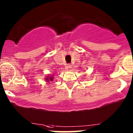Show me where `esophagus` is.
Masks as SVG:
<instances>
[{
  "instance_id": "obj_1",
  "label": "esophagus",
  "mask_w": 133,
  "mask_h": 133,
  "mask_svg": "<svg viewBox=\"0 0 133 133\" xmlns=\"http://www.w3.org/2000/svg\"><path fill=\"white\" fill-rule=\"evenodd\" d=\"M67 67H68V69H71V68H72V65H71V64H68L67 65Z\"/></svg>"
}]
</instances>
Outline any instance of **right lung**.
Returning a JSON list of instances; mask_svg holds the SVG:
<instances>
[{
  "instance_id": "obj_1",
  "label": "right lung",
  "mask_w": 133,
  "mask_h": 133,
  "mask_svg": "<svg viewBox=\"0 0 133 133\" xmlns=\"http://www.w3.org/2000/svg\"><path fill=\"white\" fill-rule=\"evenodd\" d=\"M46 80H47V81H53V77H48L46 78Z\"/></svg>"
}]
</instances>
